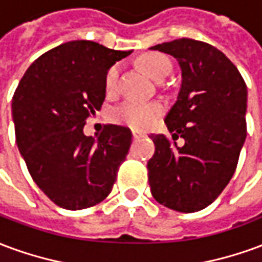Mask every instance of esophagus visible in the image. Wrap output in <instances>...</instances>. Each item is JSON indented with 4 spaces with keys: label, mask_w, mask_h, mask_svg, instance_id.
I'll return each mask as SVG.
<instances>
[{
    "label": "esophagus",
    "mask_w": 262,
    "mask_h": 262,
    "mask_svg": "<svg viewBox=\"0 0 262 262\" xmlns=\"http://www.w3.org/2000/svg\"><path fill=\"white\" fill-rule=\"evenodd\" d=\"M132 136H133V139H140V137H144L146 135H144V133H142V132L133 130L132 132Z\"/></svg>",
    "instance_id": "obj_1"
}]
</instances>
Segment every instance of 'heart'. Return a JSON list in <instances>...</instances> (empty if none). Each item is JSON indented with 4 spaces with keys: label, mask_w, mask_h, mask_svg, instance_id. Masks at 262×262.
<instances>
[{
    "label": "heart",
    "mask_w": 262,
    "mask_h": 262,
    "mask_svg": "<svg viewBox=\"0 0 262 262\" xmlns=\"http://www.w3.org/2000/svg\"><path fill=\"white\" fill-rule=\"evenodd\" d=\"M140 66L153 80L163 81L172 70L170 59L163 53H147L140 57ZM119 75V66L111 67L106 74L105 86L108 91H112L116 86ZM161 114L159 103H142L129 101L115 109L114 118L120 123L130 126L133 129H147L156 123Z\"/></svg>",
    "instance_id": "1"
}]
</instances>
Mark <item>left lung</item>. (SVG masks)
<instances>
[{"instance_id":"1","label":"left lung","mask_w":262,"mask_h":262,"mask_svg":"<svg viewBox=\"0 0 262 262\" xmlns=\"http://www.w3.org/2000/svg\"><path fill=\"white\" fill-rule=\"evenodd\" d=\"M150 49L176 57L182 78L164 120L174 143L164 135L150 136L156 146L147 163L150 191L165 208L198 212L236 171L247 136V85L236 66L208 43L182 37Z\"/></svg>"}]
</instances>
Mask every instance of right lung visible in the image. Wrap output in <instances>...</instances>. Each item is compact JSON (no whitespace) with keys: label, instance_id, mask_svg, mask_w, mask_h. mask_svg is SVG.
Returning <instances> with one entry per match:
<instances>
[{"label":"right lung","instance_id":"1","mask_svg":"<svg viewBox=\"0 0 262 262\" xmlns=\"http://www.w3.org/2000/svg\"><path fill=\"white\" fill-rule=\"evenodd\" d=\"M133 50L71 40L26 70L12 98L16 144L36 185L60 208L80 210L108 196L132 144L127 127L85 136V120L105 99L109 69Z\"/></svg>","mask_w":262,"mask_h":262}]
</instances>
